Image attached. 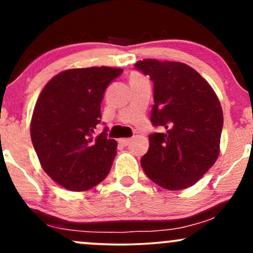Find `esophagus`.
Returning <instances> with one entry per match:
<instances>
[{
    "label": "esophagus",
    "mask_w": 253,
    "mask_h": 253,
    "mask_svg": "<svg viewBox=\"0 0 253 253\" xmlns=\"http://www.w3.org/2000/svg\"><path fill=\"white\" fill-rule=\"evenodd\" d=\"M130 141H132V139L130 138H124V139H120V144H123L124 146H127V145L130 144Z\"/></svg>",
    "instance_id": "1"
}]
</instances>
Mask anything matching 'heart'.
<instances>
[{"label": "heart", "mask_w": 253, "mask_h": 253, "mask_svg": "<svg viewBox=\"0 0 253 253\" xmlns=\"http://www.w3.org/2000/svg\"><path fill=\"white\" fill-rule=\"evenodd\" d=\"M141 78H143V77L139 76V75H134V76L132 77V80H141Z\"/></svg>", "instance_id": "obj_1"}]
</instances>
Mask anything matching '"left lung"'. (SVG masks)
I'll return each instance as SVG.
<instances>
[{
    "instance_id": "left-lung-1",
    "label": "left lung",
    "mask_w": 253,
    "mask_h": 253,
    "mask_svg": "<svg viewBox=\"0 0 253 253\" xmlns=\"http://www.w3.org/2000/svg\"><path fill=\"white\" fill-rule=\"evenodd\" d=\"M135 68L153 82L151 123L163 129L149 135L141 168L164 189L189 188L219 157L223 125L219 98L210 83L184 63L143 59Z\"/></svg>"
}]
</instances>
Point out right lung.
<instances>
[{"instance_id": "add662e5", "label": "right lung", "mask_w": 253, "mask_h": 253, "mask_svg": "<svg viewBox=\"0 0 253 253\" xmlns=\"http://www.w3.org/2000/svg\"><path fill=\"white\" fill-rule=\"evenodd\" d=\"M118 68L69 69L48 81L38 97L31 138L42 168L54 182L85 191L102 182L117 156V141L106 130L92 136L101 123V102Z\"/></svg>"}]
</instances>
